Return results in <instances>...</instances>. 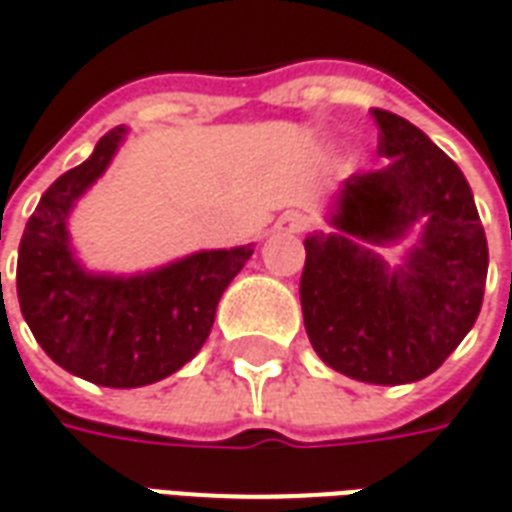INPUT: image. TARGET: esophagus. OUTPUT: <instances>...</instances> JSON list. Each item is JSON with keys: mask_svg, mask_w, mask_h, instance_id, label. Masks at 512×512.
Instances as JSON below:
<instances>
[{"mask_svg": "<svg viewBox=\"0 0 512 512\" xmlns=\"http://www.w3.org/2000/svg\"><path fill=\"white\" fill-rule=\"evenodd\" d=\"M306 228L308 217L300 215V212H286V215L278 217V223H275V231L284 234V237H289V234H303Z\"/></svg>", "mask_w": 512, "mask_h": 512, "instance_id": "esophagus-1", "label": "esophagus"}]
</instances>
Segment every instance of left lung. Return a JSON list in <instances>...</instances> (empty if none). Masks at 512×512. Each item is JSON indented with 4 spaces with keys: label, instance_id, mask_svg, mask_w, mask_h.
Instances as JSON below:
<instances>
[{
    "label": "left lung",
    "instance_id": "1",
    "mask_svg": "<svg viewBox=\"0 0 512 512\" xmlns=\"http://www.w3.org/2000/svg\"><path fill=\"white\" fill-rule=\"evenodd\" d=\"M380 170L333 195L328 231L306 237L303 322L325 364L375 386L433 375L471 331L488 275V242L466 176L411 121L372 110ZM413 225L420 242L391 268L378 247Z\"/></svg>",
    "mask_w": 512,
    "mask_h": 512
}]
</instances>
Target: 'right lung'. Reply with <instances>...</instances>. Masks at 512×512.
<instances>
[{
    "label": "right lung",
    "mask_w": 512,
    "mask_h": 512,
    "mask_svg": "<svg viewBox=\"0 0 512 512\" xmlns=\"http://www.w3.org/2000/svg\"><path fill=\"white\" fill-rule=\"evenodd\" d=\"M126 132L110 129L82 165L43 192L16 267L21 314L43 353L76 378L110 389L157 383L192 361L226 286L253 256V245H239L198 250L137 275L85 270L71 248L68 215L110 168Z\"/></svg>",
    "instance_id": "1"
}]
</instances>
